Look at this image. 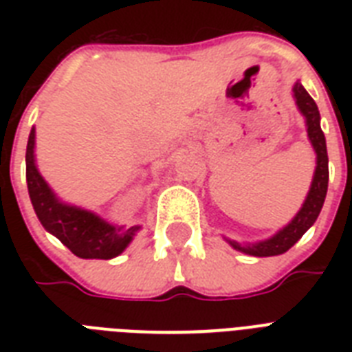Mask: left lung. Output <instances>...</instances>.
<instances>
[{
    "instance_id": "1",
    "label": "left lung",
    "mask_w": 352,
    "mask_h": 352,
    "mask_svg": "<svg viewBox=\"0 0 352 352\" xmlns=\"http://www.w3.org/2000/svg\"><path fill=\"white\" fill-rule=\"evenodd\" d=\"M294 93L296 106L305 117L307 124V135L311 140L312 148L316 151V171L312 177L311 190L307 193V199L301 210L296 214V217L290 221L289 225L281 228L276 235L270 239L259 241V243H250V245H241L237 241H230V245L235 250L245 252L248 256L256 257H268V256H279L294 246L301 239V235L305 234L314 223H316L318 215L322 212L323 201L327 195V184H329V157H327V144H325V135L320 126V111H318L316 102L312 100V96L305 91V87L296 82L292 87Z\"/></svg>"
}]
</instances>
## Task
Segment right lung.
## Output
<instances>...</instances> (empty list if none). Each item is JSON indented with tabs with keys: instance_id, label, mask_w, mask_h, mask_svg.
Listing matches in <instances>:
<instances>
[{
	"instance_id": "1",
	"label": "right lung",
	"mask_w": 352,
	"mask_h": 352,
	"mask_svg": "<svg viewBox=\"0 0 352 352\" xmlns=\"http://www.w3.org/2000/svg\"><path fill=\"white\" fill-rule=\"evenodd\" d=\"M36 131L30 129L27 142V186L30 203L47 232L56 235L74 256L82 259H111L126 250L140 226H113L93 212L62 203L45 179L40 175L34 160Z\"/></svg>"
}]
</instances>
